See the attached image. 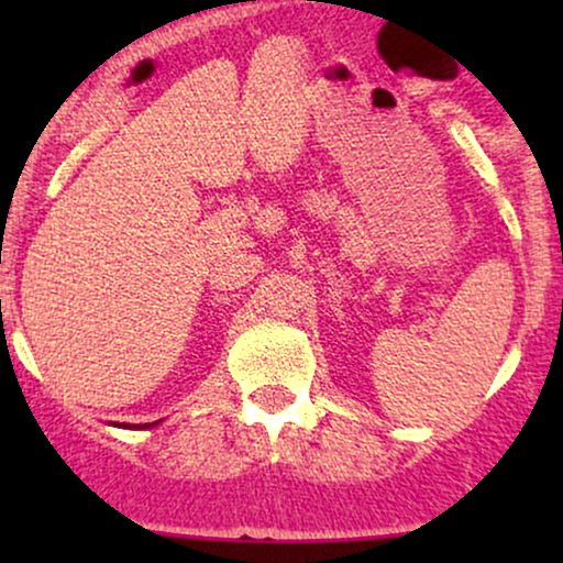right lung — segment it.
<instances>
[{"mask_svg": "<svg viewBox=\"0 0 563 563\" xmlns=\"http://www.w3.org/2000/svg\"><path fill=\"white\" fill-rule=\"evenodd\" d=\"M156 423H158V421H156Z\"/></svg>", "mask_w": 563, "mask_h": 563, "instance_id": "add662e5", "label": "right lung"}]
</instances>
